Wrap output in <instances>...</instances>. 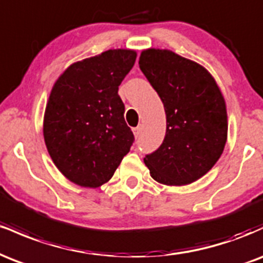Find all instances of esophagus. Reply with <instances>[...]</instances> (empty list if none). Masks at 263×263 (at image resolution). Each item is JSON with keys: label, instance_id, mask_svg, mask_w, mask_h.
Segmentation results:
<instances>
[{"label": "esophagus", "instance_id": "esophagus-1", "mask_svg": "<svg viewBox=\"0 0 263 263\" xmlns=\"http://www.w3.org/2000/svg\"><path fill=\"white\" fill-rule=\"evenodd\" d=\"M132 131H134L135 137H140L141 134H142V127H141V126H137V127L132 128Z\"/></svg>", "mask_w": 263, "mask_h": 263}]
</instances>
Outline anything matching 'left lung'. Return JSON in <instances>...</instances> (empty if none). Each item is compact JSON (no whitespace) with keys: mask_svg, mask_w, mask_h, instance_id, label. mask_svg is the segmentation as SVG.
Returning a JSON list of instances; mask_svg holds the SVG:
<instances>
[{"mask_svg":"<svg viewBox=\"0 0 263 263\" xmlns=\"http://www.w3.org/2000/svg\"><path fill=\"white\" fill-rule=\"evenodd\" d=\"M140 69L164 105L165 137L143 158L151 177L165 185H186L214 167L228 140L226 104L204 66L168 49L143 50Z\"/></svg>","mask_w":263,"mask_h":263,"instance_id":"left-lung-1","label":"left lung"}]
</instances>
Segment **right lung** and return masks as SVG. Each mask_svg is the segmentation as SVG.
<instances>
[{"mask_svg":"<svg viewBox=\"0 0 263 263\" xmlns=\"http://www.w3.org/2000/svg\"><path fill=\"white\" fill-rule=\"evenodd\" d=\"M135 50L110 49L74 63L58 78L44 112L43 135L54 164L84 188L107 183L135 137L125 121L119 86Z\"/></svg>","mask_w":263,"mask_h":263,"instance_id":"add662e5","label":"right lung"}]
</instances>
